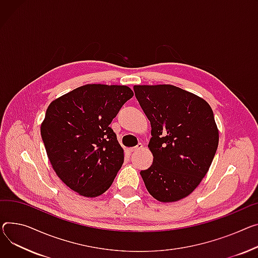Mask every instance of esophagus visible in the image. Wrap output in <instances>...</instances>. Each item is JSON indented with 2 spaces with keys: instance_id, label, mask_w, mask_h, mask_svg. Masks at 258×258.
<instances>
[{
  "instance_id": "esophagus-1",
  "label": "esophagus",
  "mask_w": 258,
  "mask_h": 258,
  "mask_svg": "<svg viewBox=\"0 0 258 258\" xmlns=\"http://www.w3.org/2000/svg\"><path fill=\"white\" fill-rule=\"evenodd\" d=\"M142 148H143V145H142L141 143H139V144L137 145L136 147L128 148V151H130V152H135V151H137V150H140V149H142Z\"/></svg>"
}]
</instances>
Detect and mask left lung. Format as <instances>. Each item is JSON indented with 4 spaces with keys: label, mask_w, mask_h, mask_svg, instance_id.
<instances>
[{
    "label": "left lung",
    "mask_w": 258,
    "mask_h": 258,
    "mask_svg": "<svg viewBox=\"0 0 258 258\" xmlns=\"http://www.w3.org/2000/svg\"><path fill=\"white\" fill-rule=\"evenodd\" d=\"M151 125L152 165L140 174L149 194L161 202L190 195L208 173L219 144L211 106L173 85L134 86Z\"/></svg>",
    "instance_id": "obj_1"
}]
</instances>
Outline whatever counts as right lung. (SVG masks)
<instances>
[{"label": "right lung", "mask_w": 258, "mask_h": 258, "mask_svg": "<svg viewBox=\"0 0 258 258\" xmlns=\"http://www.w3.org/2000/svg\"><path fill=\"white\" fill-rule=\"evenodd\" d=\"M127 86L88 84L49 104L40 133L58 177L85 197L104 194L124 160L109 126L132 98Z\"/></svg>", "instance_id": "obj_1"}]
</instances>
